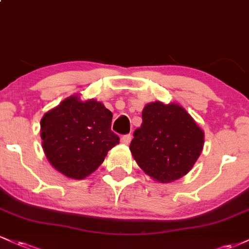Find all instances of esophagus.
I'll use <instances>...</instances> for the list:
<instances>
[{
  "label": "esophagus",
  "mask_w": 249,
  "mask_h": 249,
  "mask_svg": "<svg viewBox=\"0 0 249 249\" xmlns=\"http://www.w3.org/2000/svg\"><path fill=\"white\" fill-rule=\"evenodd\" d=\"M131 139H132L131 134H125V136H123L121 138V142L123 145H128L131 142Z\"/></svg>",
  "instance_id": "34e87169"
}]
</instances>
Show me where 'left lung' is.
<instances>
[{
	"instance_id": "obj_1",
	"label": "left lung",
	"mask_w": 249,
	"mask_h": 249,
	"mask_svg": "<svg viewBox=\"0 0 249 249\" xmlns=\"http://www.w3.org/2000/svg\"><path fill=\"white\" fill-rule=\"evenodd\" d=\"M142 124L134 131L130 151L139 167L153 180L172 182L187 174L204 147L205 134L178 103H148Z\"/></svg>"
}]
</instances>
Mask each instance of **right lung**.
I'll use <instances>...</instances> for the list:
<instances>
[{
	"label": "right lung",
	"instance_id": "1",
	"mask_svg": "<svg viewBox=\"0 0 249 249\" xmlns=\"http://www.w3.org/2000/svg\"><path fill=\"white\" fill-rule=\"evenodd\" d=\"M112 112L102 102L72 95L41 119L42 147L55 170L68 178H87L119 144L111 131Z\"/></svg>",
	"mask_w": 249,
	"mask_h": 249
}]
</instances>
